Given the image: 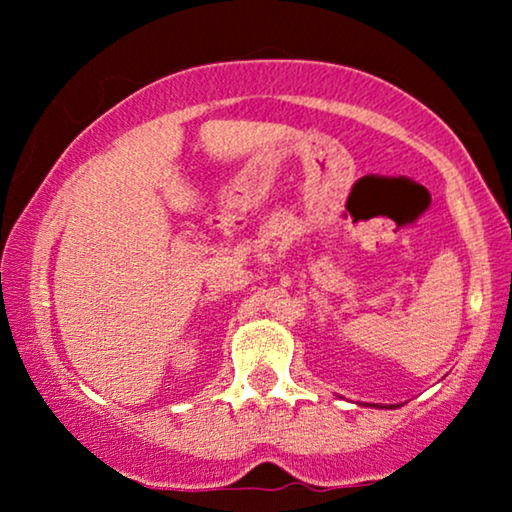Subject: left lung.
I'll list each match as a JSON object with an SVG mask.
<instances>
[{
    "mask_svg": "<svg viewBox=\"0 0 512 512\" xmlns=\"http://www.w3.org/2000/svg\"><path fill=\"white\" fill-rule=\"evenodd\" d=\"M375 408H384V405H375ZM389 408H396V405H389Z\"/></svg>",
    "mask_w": 512,
    "mask_h": 512,
    "instance_id": "8db88e82",
    "label": "left lung"
}]
</instances>
